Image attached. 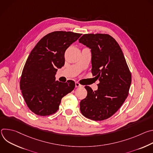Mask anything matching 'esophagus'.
<instances>
[{
    "label": "esophagus",
    "instance_id": "obj_1",
    "mask_svg": "<svg viewBox=\"0 0 153 153\" xmlns=\"http://www.w3.org/2000/svg\"><path fill=\"white\" fill-rule=\"evenodd\" d=\"M75 86L76 87V88H79V87H80V86H82V85L79 83V82H76L75 83Z\"/></svg>",
    "mask_w": 153,
    "mask_h": 153
}]
</instances>
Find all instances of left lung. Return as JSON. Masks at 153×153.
I'll use <instances>...</instances> for the list:
<instances>
[{"label":"left lung","instance_id":"1","mask_svg":"<svg viewBox=\"0 0 153 153\" xmlns=\"http://www.w3.org/2000/svg\"><path fill=\"white\" fill-rule=\"evenodd\" d=\"M79 42L91 49V73L99 80L96 91L85 86L87 96L80 101V110L86 118L103 120L117 112L126 100L131 74L119 45L111 36L86 34Z\"/></svg>","mask_w":153,"mask_h":153}]
</instances>
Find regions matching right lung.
Listing matches in <instances>:
<instances>
[{
  "mask_svg": "<svg viewBox=\"0 0 153 153\" xmlns=\"http://www.w3.org/2000/svg\"><path fill=\"white\" fill-rule=\"evenodd\" d=\"M82 34L54 31L42 38L31 51L20 77V88L30 110L49 116L58 110L63 97L75 87L73 80H56L58 68L65 64V52Z\"/></svg>",
  "mask_w": 153,
  "mask_h": 153,
  "instance_id": "1",
  "label": "right lung"
}]
</instances>
